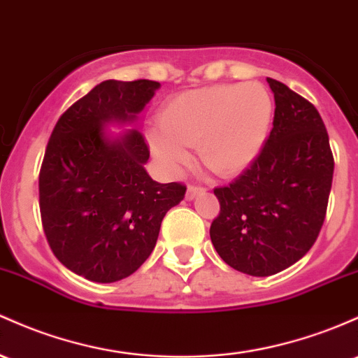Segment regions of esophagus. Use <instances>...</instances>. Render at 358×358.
<instances>
[{"label":"esophagus","mask_w":358,"mask_h":358,"mask_svg":"<svg viewBox=\"0 0 358 358\" xmlns=\"http://www.w3.org/2000/svg\"><path fill=\"white\" fill-rule=\"evenodd\" d=\"M203 192H206V188L200 187V185H194V183H192V185H188V188H187V199L192 200L195 195L203 194Z\"/></svg>","instance_id":"34e87169"}]
</instances>
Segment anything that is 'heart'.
Listing matches in <instances>:
<instances>
[{
  "label": "heart",
  "instance_id": "1",
  "mask_svg": "<svg viewBox=\"0 0 358 358\" xmlns=\"http://www.w3.org/2000/svg\"><path fill=\"white\" fill-rule=\"evenodd\" d=\"M272 113V96L258 83L190 90L166 101L151 148L168 168H176L188 158V146L197 144L212 171L234 175L258 156Z\"/></svg>",
  "mask_w": 358,
  "mask_h": 358
}]
</instances>
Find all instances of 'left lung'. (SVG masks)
Segmentation results:
<instances>
[{
    "label": "left lung",
    "mask_w": 358,
    "mask_h": 358,
    "mask_svg": "<svg viewBox=\"0 0 358 358\" xmlns=\"http://www.w3.org/2000/svg\"><path fill=\"white\" fill-rule=\"evenodd\" d=\"M266 81L275 98L273 127L250 168L214 188L221 210L210 224L219 257L253 277L282 272L311 250L335 168L316 107L280 81Z\"/></svg>",
    "instance_id": "8db88e82"
}]
</instances>
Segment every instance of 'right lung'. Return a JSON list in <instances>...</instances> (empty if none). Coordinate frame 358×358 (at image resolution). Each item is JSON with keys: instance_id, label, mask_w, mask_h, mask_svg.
<instances>
[{"instance_id": "right-lung-1", "label": "right lung", "mask_w": 358, "mask_h": 358, "mask_svg": "<svg viewBox=\"0 0 358 358\" xmlns=\"http://www.w3.org/2000/svg\"><path fill=\"white\" fill-rule=\"evenodd\" d=\"M158 81L107 80L59 117L38 175L42 227L71 272L92 282L122 280L155 250L161 221L185 197L180 182L158 183L144 170L149 146L137 129L103 136L110 120L131 122Z\"/></svg>"}]
</instances>
